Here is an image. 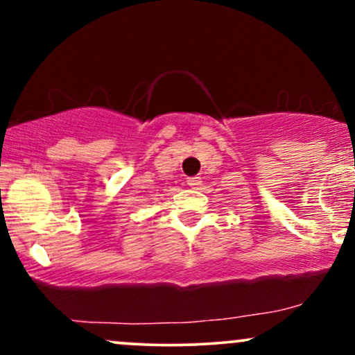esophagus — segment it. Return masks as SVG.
I'll return each instance as SVG.
<instances>
[{
  "label": "esophagus",
  "mask_w": 355,
  "mask_h": 355,
  "mask_svg": "<svg viewBox=\"0 0 355 355\" xmlns=\"http://www.w3.org/2000/svg\"><path fill=\"white\" fill-rule=\"evenodd\" d=\"M187 183H189V187H191V189H197V187L202 185V178L200 177H190V178H187Z\"/></svg>",
  "instance_id": "1"
}]
</instances>
